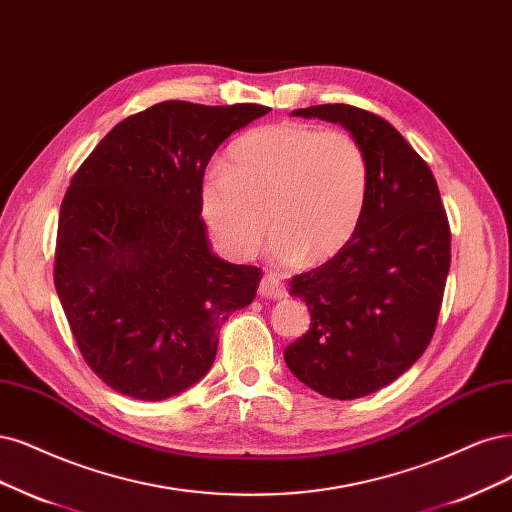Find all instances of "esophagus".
<instances>
[{
  "label": "esophagus",
  "mask_w": 512,
  "mask_h": 512,
  "mask_svg": "<svg viewBox=\"0 0 512 512\" xmlns=\"http://www.w3.org/2000/svg\"><path fill=\"white\" fill-rule=\"evenodd\" d=\"M258 294L262 298H269V301H281V298L288 296V288L281 284V281L273 275H264L260 279V286H258Z\"/></svg>",
  "instance_id": "34e87169"
}]
</instances>
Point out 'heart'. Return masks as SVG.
<instances>
[{
    "label": "heart",
    "instance_id": "b5f03b06",
    "mask_svg": "<svg viewBox=\"0 0 512 512\" xmlns=\"http://www.w3.org/2000/svg\"><path fill=\"white\" fill-rule=\"evenodd\" d=\"M370 184L368 156L345 131L277 122L241 135L201 182V214L222 248L250 258L269 231L275 262H324L354 239Z\"/></svg>",
    "mask_w": 512,
    "mask_h": 512
}]
</instances>
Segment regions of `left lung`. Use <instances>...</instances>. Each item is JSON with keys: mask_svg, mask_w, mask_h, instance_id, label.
<instances>
[{"mask_svg": "<svg viewBox=\"0 0 512 512\" xmlns=\"http://www.w3.org/2000/svg\"><path fill=\"white\" fill-rule=\"evenodd\" d=\"M339 122L368 156L358 231L322 267L294 275L311 328L284 351L298 381L354 400L396 381L434 337L451 264V228L428 163L381 116L347 103L294 110Z\"/></svg>", "mask_w": 512, "mask_h": 512, "instance_id": "left-lung-1", "label": "left lung"}]
</instances>
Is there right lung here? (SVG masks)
<instances>
[{
	"label": "right lung",
	"instance_id": "obj_1",
	"mask_svg": "<svg viewBox=\"0 0 512 512\" xmlns=\"http://www.w3.org/2000/svg\"><path fill=\"white\" fill-rule=\"evenodd\" d=\"M269 112L156 103L118 122L72 178L55 288L84 362L118 394L188 390L214 364L222 324L254 301L262 271L209 248L201 182L224 139Z\"/></svg>",
	"mask_w": 512,
	"mask_h": 512
}]
</instances>
